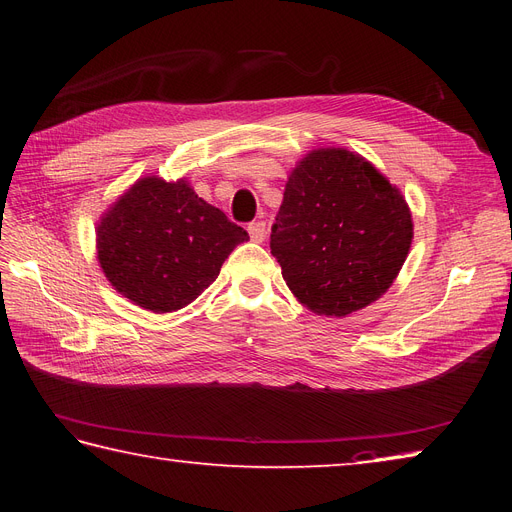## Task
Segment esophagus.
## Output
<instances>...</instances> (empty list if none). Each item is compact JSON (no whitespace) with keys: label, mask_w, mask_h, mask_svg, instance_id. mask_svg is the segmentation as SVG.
<instances>
[{"label":"esophagus","mask_w":512,"mask_h":512,"mask_svg":"<svg viewBox=\"0 0 512 512\" xmlns=\"http://www.w3.org/2000/svg\"><path fill=\"white\" fill-rule=\"evenodd\" d=\"M249 236H251V240L253 242H263L265 240V224L263 221H253V224H249Z\"/></svg>","instance_id":"obj_1"}]
</instances>
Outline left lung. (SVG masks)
Masks as SVG:
<instances>
[{
  "label": "left lung",
  "instance_id": "1",
  "mask_svg": "<svg viewBox=\"0 0 512 512\" xmlns=\"http://www.w3.org/2000/svg\"><path fill=\"white\" fill-rule=\"evenodd\" d=\"M412 238L399 188L362 154L330 146L288 175L270 249L301 305L345 318L389 291Z\"/></svg>",
  "mask_w": 512,
  "mask_h": 512
}]
</instances>
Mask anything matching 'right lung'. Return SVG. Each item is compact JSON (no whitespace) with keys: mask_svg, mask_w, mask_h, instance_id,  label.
I'll return each mask as SVG.
<instances>
[{"mask_svg":"<svg viewBox=\"0 0 512 512\" xmlns=\"http://www.w3.org/2000/svg\"><path fill=\"white\" fill-rule=\"evenodd\" d=\"M249 234L184 180L140 177L96 226L98 263L115 291L154 314L192 303Z\"/></svg>","mask_w":512,"mask_h":512,"instance_id":"1","label":"right lung"}]
</instances>
